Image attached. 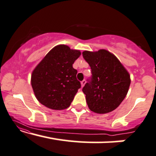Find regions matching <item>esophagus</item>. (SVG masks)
<instances>
[{"instance_id": "obj_1", "label": "esophagus", "mask_w": 156, "mask_h": 156, "mask_svg": "<svg viewBox=\"0 0 156 156\" xmlns=\"http://www.w3.org/2000/svg\"><path fill=\"white\" fill-rule=\"evenodd\" d=\"M85 83H86V80H83V81H81V86H82V87H83V86L85 85Z\"/></svg>"}]
</instances>
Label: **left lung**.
<instances>
[{
    "instance_id": "1",
    "label": "left lung",
    "mask_w": 156,
    "mask_h": 156,
    "mask_svg": "<svg viewBox=\"0 0 156 156\" xmlns=\"http://www.w3.org/2000/svg\"><path fill=\"white\" fill-rule=\"evenodd\" d=\"M83 57L92 73L83 88L88 107L97 113L115 110L128 92V72L114 55L106 50L94 52L84 51Z\"/></svg>"
}]
</instances>
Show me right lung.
<instances>
[{
    "mask_svg": "<svg viewBox=\"0 0 156 156\" xmlns=\"http://www.w3.org/2000/svg\"><path fill=\"white\" fill-rule=\"evenodd\" d=\"M80 55L79 50L65 45L56 46L39 63L31 75V86L38 101L54 110H63L71 105L81 87L73 68Z\"/></svg>",
    "mask_w": 156,
    "mask_h": 156,
    "instance_id": "add662e5",
    "label": "right lung"
}]
</instances>
